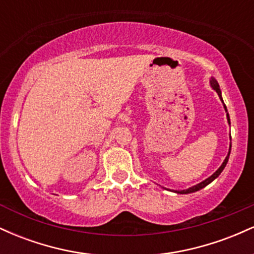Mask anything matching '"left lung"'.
<instances>
[{"label":"left lung","instance_id":"8db88e82","mask_svg":"<svg viewBox=\"0 0 254 254\" xmlns=\"http://www.w3.org/2000/svg\"><path fill=\"white\" fill-rule=\"evenodd\" d=\"M211 87L212 88H214L215 90H216L217 92V94H218V97H220V99L221 100H222V97H221V90H220V86H218V83H217V81L215 80V78H211ZM222 103H223V100H222ZM224 109H226V112H227V107H226V105H224ZM227 118H228V123L230 124V119H229V115H228V112H227ZM230 138H232V137H230ZM230 148H232V144H230ZM229 154H230V149H229V153H228V155H227V157L226 159H224V161H223V164L221 165V167L218 168V170L215 172L214 174H212L211 177H209L208 179H205L204 180V182H202V183H199V184H197V185H194V186H192V188H190V189H188V190H184V191H178V193H191V192H196V191H198V190H200V189H203V188H205L206 185H208V184H210L212 180L214 179H216V178L220 176L221 174V172H222L223 170H224V167H226V165H227V162H228V159H229Z\"/></svg>","mask_w":254,"mask_h":254}]
</instances>
